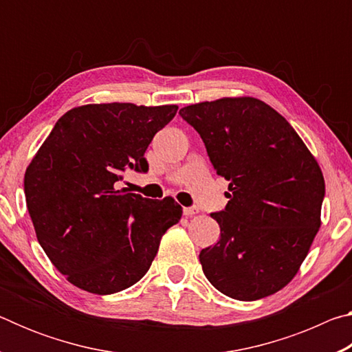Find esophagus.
<instances>
[{"label":"esophagus","instance_id":"obj_1","mask_svg":"<svg viewBox=\"0 0 352 352\" xmlns=\"http://www.w3.org/2000/svg\"><path fill=\"white\" fill-rule=\"evenodd\" d=\"M199 212V208H195V206H189V208H183V214L186 217H192V216H195V214Z\"/></svg>","mask_w":352,"mask_h":352}]
</instances>
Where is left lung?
Segmentation results:
<instances>
[{
  "instance_id": "8db88e82",
  "label": "left lung",
  "mask_w": 352,
  "mask_h": 352,
  "mask_svg": "<svg viewBox=\"0 0 352 352\" xmlns=\"http://www.w3.org/2000/svg\"><path fill=\"white\" fill-rule=\"evenodd\" d=\"M217 175L228 180L225 210L212 212L220 239L200 252L205 276L241 301L287 285L321 225L324 178L294 127L256 98L183 107Z\"/></svg>"
}]
</instances>
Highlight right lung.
<instances>
[{"instance_id":"1","label":"right lung","mask_w":352,"mask_h":352,"mask_svg":"<svg viewBox=\"0 0 352 352\" xmlns=\"http://www.w3.org/2000/svg\"><path fill=\"white\" fill-rule=\"evenodd\" d=\"M177 105L88 104L58 119L25 174L29 216L41 248L71 284L111 295L146 275L160 241L182 217L172 197L118 189L146 172V148Z\"/></svg>"}]
</instances>
